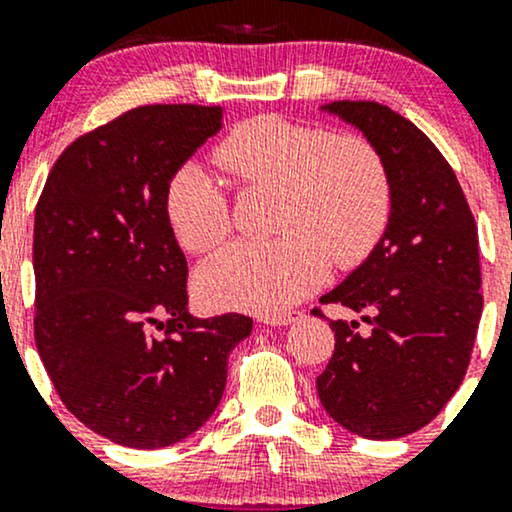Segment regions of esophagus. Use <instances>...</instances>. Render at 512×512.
<instances>
[{
    "label": "esophagus",
    "mask_w": 512,
    "mask_h": 512,
    "mask_svg": "<svg viewBox=\"0 0 512 512\" xmlns=\"http://www.w3.org/2000/svg\"><path fill=\"white\" fill-rule=\"evenodd\" d=\"M301 315H303L301 310H289V313H279V315L264 317V322H267V325H272V327H284V325H291V322L298 320V317H301Z\"/></svg>",
    "instance_id": "obj_1"
}]
</instances>
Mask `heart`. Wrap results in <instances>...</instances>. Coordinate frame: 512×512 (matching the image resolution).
I'll return each mask as SVG.
<instances>
[{
  "instance_id": "obj_1",
  "label": "heart",
  "mask_w": 512,
  "mask_h": 512,
  "mask_svg": "<svg viewBox=\"0 0 512 512\" xmlns=\"http://www.w3.org/2000/svg\"><path fill=\"white\" fill-rule=\"evenodd\" d=\"M214 161L240 190L274 187L272 231L281 238L233 245L199 269L204 298L223 308L281 313L313 293L330 257L349 267L378 243L390 216V180L368 139L260 115L216 144ZM166 219L185 250L204 255L231 233V202L202 166L187 163L168 180Z\"/></svg>"
}]
</instances>
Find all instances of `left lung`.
Returning a JSON list of instances; mask_svg holds the SVG:
<instances>
[{
    "label": "left lung",
    "instance_id": "8db88e82",
    "mask_svg": "<svg viewBox=\"0 0 512 512\" xmlns=\"http://www.w3.org/2000/svg\"><path fill=\"white\" fill-rule=\"evenodd\" d=\"M327 110L383 158L392 211L368 260L320 298L361 313L366 327L330 320L334 354L317 395L356 436L402 438L431 424L467 373L484 308L477 221L455 170L407 117L373 101Z\"/></svg>",
    "mask_w": 512,
    "mask_h": 512
}]
</instances>
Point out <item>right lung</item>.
Returning a JSON list of instances; mask_svg holds the SVG:
<instances>
[{
    "mask_svg": "<svg viewBox=\"0 0 512 512\" xmlns=\"http://www.w3.org/2000/svg\"><path fill=\"white\" fill-rule=\"evenodd\" d=\"M219 129V105L127 110L62 151L35 207L38 354L64 407L127 448L195 433L252 330L248 315L187 313V260L163 209L168 180Z\"/></svg>",
    "mask_w": 512,
    "mask_h": 512,
    "instance_id": "obj_1",
    "label": "right lung"
}]
</instances>
